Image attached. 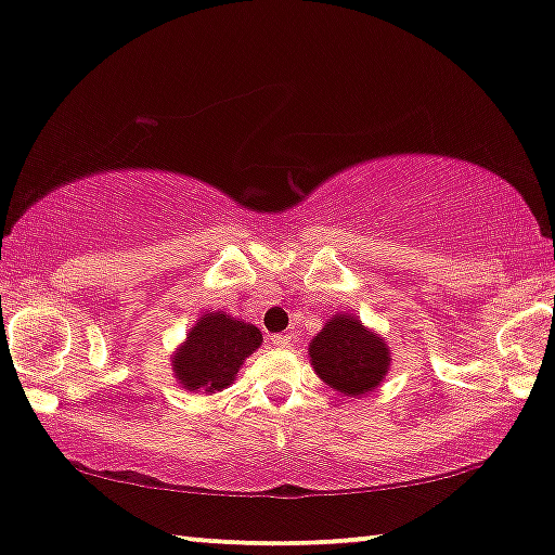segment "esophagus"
Returning <instances> with one entry per match:
<instances>
[{
	"label": "esophagus",
	"instance_id": "obj_1",
	"mask_svg": "<svg viewBox=\"0 0 555 555\" xmlns=\"http://www.w3.org/2000/svg\"><path fill=\"white\" fill-rule=\"evenodd\" d=\"M268 340H270L272 346H278V348H291L293 346L291 333H278V336H270Z\"/></svg>",
	"mask_w": 555,
	"mask_h": 555
}]
</instances>
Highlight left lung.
<instances>
[{"instance_id": "left-lung-1", "label": "left lung", "mask_w": 555, "mask_h": 555, "mask_svg": "<svg viewBox=\"0 0 555 555\" xmlns=\"http://www.w3.org/2000/svg\"><path fill=\"white\" fill-rule=\"evenodd\" d=\"M386 340L369 331L353 313H338L310 344V366L331 389L346 397L374 391L389 371Z\"/></svg>"}]
</instances>
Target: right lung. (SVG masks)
Masks as SVG:
<instances>
[{
    "instance_id": "obj_1",
    "label": "right lung",
    "mask_w": 555,
    "mask_h": 555,
    "mask_svg": "<svg viewBox=\"0 0 555 555\" xmlns=\"http://www.w3.org/2000/svg\"><path fill=\"white\" fill-rule=\"evenodd\" d=\"M262 333L253 323L232 318L224 310L202 315L173 353V376L186 391L217 393L227 389L255 348Z\"/></svg>"
}]
</instances>
